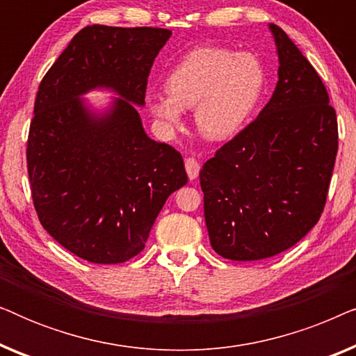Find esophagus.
Returning <instances> with one entry per match:
<instances>
[{
  "instance_id": "obj_1",
  "label": "esophagus",
  "mask_w": 356,
  "mask_h": 356,
  "mask_svg": "<svg viewBox=\"0 0 356 356\" xmlns=\"http://www.w3.org/2000/svg\"><path fill=\"white\" fill-rule=\"evenodd\" d=\"M184 167H186V173H188L189 179H196L197 178L199 170H201V165H199L196 159L188 157L186 160H184Z\"/></svg>"
}]
</instances>
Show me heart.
<instances>
[{
  "label": "heart",
  "mask_w": 356,
  "mask_h": 356,
  "mask_svg": "<svg viewBox=\"0 0 356 356\" xmlns=\"http://www.w3.org/2000/svg\"><path fill=\"white\" fill-rule=\"evenodd\" d=\"M264 82V67L252 53L197 47L170 67L167 94H149L147 108L163 128L177 129L183 110L194 106V120L206 138L228 139L251 115Z\"/></svg>",
  "instance_id": "1"
}]
</instances>
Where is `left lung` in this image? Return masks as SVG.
Returning a JSON list of instances; mask_svg holds the SVG:
<instances>
[{"mask_svg": "<svg viewBox=\"0 0 356 356\" xmlns=\"http://www.w3.org/2000/svg\"><path fill=\"white\" fill-rule=\"evenodd\" d=\"M269 27L280 63L272 99L199 173L211 245L232 261L279 254L318 223L339 149L319 74L279 26Z\"/></svg>", "mask_w": 356, "mask_h": 356, "instance_id": "left-lung-1", "label": "left lung"}]
</instances>
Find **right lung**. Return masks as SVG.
I'll list each match as a JSON object with an SVG mask.
<instances>
[{
	"label": "right lung",
	"instance_id": "obj_1",
	"mask_svg": "<svg viewBox=\"0 0 356 356\" xmlns=\"http://www.w3.org/2000/svg\"><path fill=\"white\" fill-rule=\"evenodd\" d=\"M168 29L87 26L38 86L27 172L42 227L81 259L120 264L144 250L170 194L188 183L183 157L145 134L150 67ZM97 86L120 95L97 115L79 97Z\"/></svg>",
	"mask_w": 356,
	"mask_h": 356
}]
</instances>
